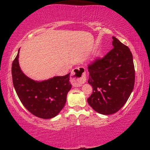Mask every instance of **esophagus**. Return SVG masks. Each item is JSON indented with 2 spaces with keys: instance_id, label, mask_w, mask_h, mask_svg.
I'll list each match as a JSON object with an SVG mask.
<instances>
[{
  "instance_id": "1",
  "label": "esophagus",
  "mask_w": 150,
  "mask_h": 150,
  "mask_svg": "<svg viewBox=\"0 0 150 150\" xmlns=\"http://www.w3.org/2000/svg\"><path fill=\"white\" fill-rule=\"evenodd\" d=\"M86 72L83 68H75L71 73V82L74 87H81L86 82Z\"/></svg>"
}]
</instances>
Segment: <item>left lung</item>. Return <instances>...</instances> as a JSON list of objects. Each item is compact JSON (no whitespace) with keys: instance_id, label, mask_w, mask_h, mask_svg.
<instances>
[{"instance_id":"1","label":"left lung","mask_w":150,"mask_h":150,"mask_svg":"<svg viewBox=\"0 0 150 150\" xmlns=\"http://www.w3.org/2000/svg\"><path fill=\"white\" fill-rule=\"evenodd\" d=\"M113 49L88 66V83L93 87L87 102L97 112L109 115L118 112L134 89L135 69L130 49L112 37Z\"/></svg>"}]
</instances>
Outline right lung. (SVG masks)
I'll return each mask as SVG.
<instances>
[{
	"instance_id": "1",
	"label": "right lung",
	"mask_w": 150,
	"mask_h": 150,
	"mask_svg": "<svg viewBox=\"0 0 150 150\" xmlns=\"http://www.w3.org/2000/svg\"><path fill=\"white\" fill-rule=\"evenodd\" d=\"M18 53L12 65V82L19 99L30 112L37 117H54L64 107L67 95L71 88L69 75L57 76L38 82L25 75L18 63Z\"/></svg>"
}]
</instances>
